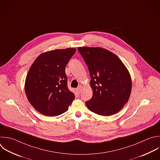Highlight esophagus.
I'll list each match as a JSON object with an SVG mask.
<instances>
[{
    "instance_id": "34e87169",
    "label": "esophagus",
    "mask_w": 160,
    "mask_h": 160,
    "mask_svg": "<svg viewBox=\"0 0 160 160\" xmlns=\"http://www.w3.org/2000/svg\"><path fill=\"white\" fill-rule=\"evenodd\" d=\"M82 89V86H79L78 87V88H77L76 91H77V92H78V94H79L81 92Z\"/></svg>"
}]
</instances>
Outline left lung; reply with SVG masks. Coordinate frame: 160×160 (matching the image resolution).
<instances>
[{
  "mask_svg": "<svg viewBox=\"0 0 160 160\" xmlns=\"http://www.w3.org/2000/svg\"><path fill=\"white\" fill-rule=\"evenodd\" d=\"M78 51L86 63L92 97L86 102L89 109L99 115L118 112L129 100L131 78L126 67L114 53L101 48L81 47Z\"/></svg>",
  "mask_w": 160,
  "mask_h": 160,
  "instance_id": "1",
  "label": "left lung"
}]
</instances>
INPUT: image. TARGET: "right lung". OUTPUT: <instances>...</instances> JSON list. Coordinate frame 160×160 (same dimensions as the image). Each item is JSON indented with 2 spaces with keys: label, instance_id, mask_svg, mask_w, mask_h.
Masks as SVG:
<instances>
[{
  "label": "right lung",
  "instance_id": "1",
  "mask_svg": "<svg viewBox=\"0 0 160 160\" xmlns=\"http://www.w3.org/2000/svg\"><path fill=\"white\" fill-rule=\"evenodd\" d=\"M74 48L55 49L40 54L31 66L25 81L28 101L40 113L56 116L68 111L75 98L68 88L66 66Z\"/></svg>",
  "mask_w": 160,
  "mask_h": 160
}]
</instances>
